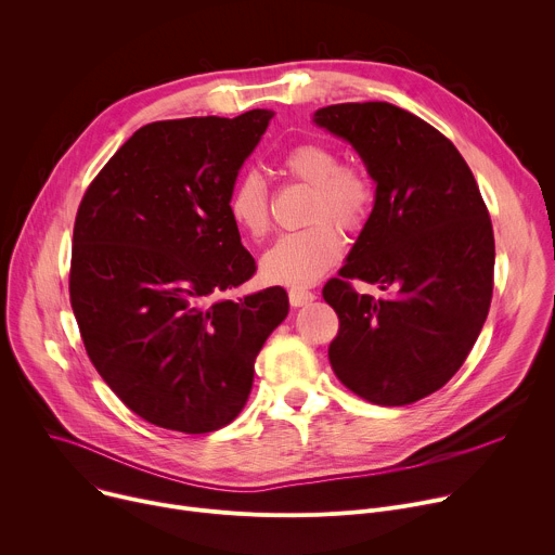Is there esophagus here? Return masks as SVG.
Listing matches in <instances>:
<instances>
[{"instance_id": "1", "label": "esophagus", "mask_w": 555, "mask_h": 555, "mask_svg": "<svg viewBox=\"0 0 555 555\" xmlns=\"http://www.w3.org/2000/svg\"><path fill=\"white\" fill-rule=\"evenodd\" d=\"M287 294H289V302H292V307H302V305H307V302L315 300V294H313V292H309V289H300V287H292Z\"/></svg>"}]
</instances>
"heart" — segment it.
I'll use <instances>...</instances> for the list:
<instances>
[{
	"label": "heart",
	"mask_w": 555,
	"mask_h": 555,
	"mask_svg": "<svg viewBox=\"0 0 555 555\" xmlns=\"http://www.w3.org/2000/svg\"><path fill=\"white\" fill-rule=\"evenodd\" d=\"M283 171L311 186L302 230L279 236L261 259V274L270 283L302 287L319 281L338 263L345 242L336 224L347 232L360 230L375 204V178L360 163H340V153L323 142L292 146L281 160ZM228 217L250 240L270 232V191L266 180L250 171L228 195Z\"/></svg>",
	"instance_id": "heart-1"
}]
</instances>
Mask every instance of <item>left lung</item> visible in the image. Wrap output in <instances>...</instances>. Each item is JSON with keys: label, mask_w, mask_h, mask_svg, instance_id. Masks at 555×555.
Instances as JSON below:
<instances>
[{"label": "left lung", "mask_w": 555, "mask_h": 555, "mask_svg": "<svg viewBox=\"0 0 555 555\" xmlns=\"http://www.w3.org/2000/svg\"><path fill=\"white\" fill-rule=\"evenodd\" d=\"M313 122L345 138L375 178V204L323 298L340 330L330 345L338 379L379 406L413 404L465 362L488 319L494 230L456 146L390 103H343ZM353 278L387 292L358 295Z\"/></svg>", "instance_id": "obj_1"}]
</instances>
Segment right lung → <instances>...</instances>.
Here are the masks:
<instances>
[{
    "mask_svg": "<svg viewBox=\"0 0 555 555\" xmlns=\"http://www.w3.org/2000/svg\"><path fill=\"white\" fill-rule=\"evenodd\" d=\"M272 116L144 125L78 206L72 311L101 377L149 424L186 435L230 424L263 343L285 321L279 285L219 298L257 272L225 204Z\"/></svg>",
    "mask_w": 555,
    "mask_h": 555,
    "instance_id": "obj_1",
    "label": "right lung"
}]
</instances>
